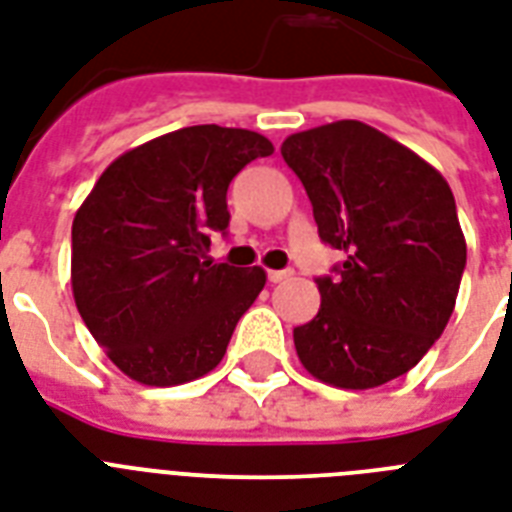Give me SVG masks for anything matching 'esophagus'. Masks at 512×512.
<instances>
[{"instance_id":"obj_1","label":"esophagus","mask_w":512,"mask_h":512,"mask_svg":"<svg viewBox=\"0 0 512 512\" xmlns=\"http://www.w3.org/2000/svg\"><path fill=\"white\" fill-rule=\"evenodd\" d=\"M295 276V271L292 268H284V271H268V279L273 281V284H281V281H287Z\"/></svg>"}]
</instances>
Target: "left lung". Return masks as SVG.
Instances as JSON below:
<instances>
[{
	"mask_svg": "<svg viewBox=\"0 0 512 512\" xmlns=\"http://www.w3.org/2000/svg\"><path fill=\"white\" fill-rule=\"evenodd\" d=\"M324 244L345 252L316 279L321 308L295 329L316 380L369 390L396 380L441 337L465 271V236L444 175L356 119L295 132L281 146Z\"/></svg>",
	"mask_w": 512,
	"mask_h": 512,
	"instance_id": "1",
	"label": "left lung"
}]
</instances>
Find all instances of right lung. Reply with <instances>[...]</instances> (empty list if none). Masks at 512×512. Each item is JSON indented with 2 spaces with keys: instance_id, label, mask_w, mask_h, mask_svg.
Returning a JSON list of instances; mask_svg holds the SVG:
<instances>
[{
  "instance_id": "add662e5",
  "label": "right lung",
  "mask_w": 512,
  "mask_h": 512,
  "mask_svg": "<svg viewBox=\"0 0 512 512\" xmlns=\"http://www.w3.org/2000/svg\"><path fill=\"white\" fill-rule=\"evenodd\" d=\"M273 143L252 130L196 124L108 164L76 209L71 287L106 356L140 385L199 380L265 287V271L212 263L228 228V185Z\"/></svg>"
}]
</instances>
